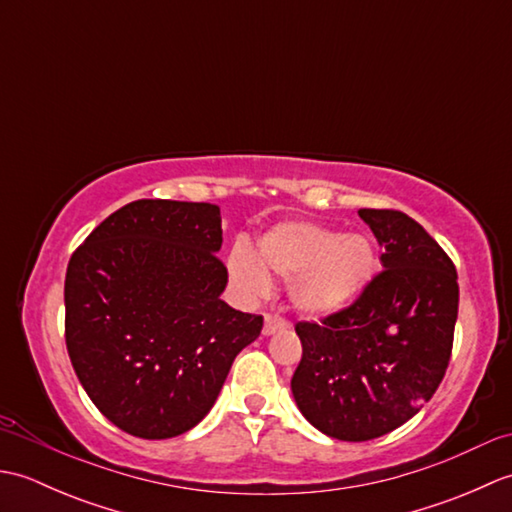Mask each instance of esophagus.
Listing matches in <instances>:
<instances>
[{"instance_id":"1","label":"esophagus","mask_w":512,"mask_h":512,"mask_svg":"<svg viewBox=\"0 0 512 512\" xmlns=\"http://www.w3.org/2000/svg\"><path fill=\"white\" fill-rule=\"evenodd\" d=\"M286 328H288V323L281 319V317H275V314H266V317H264V334L266 336L275 334V332H281V330H286Z\"/></svg>"}]
</instances>
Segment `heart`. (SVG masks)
<instances>
[{"label":"heart","mask_w":512,"mask_h":512,"mask_svg":"<svg viewBox=\"0 0 512 512\" xmlns=\"http://www.w3.org/2000/svg\"><path fill=\"white\" fill-rule=\"evenodd\" d=\"M257 259L244 248L228 257V275L242 295L255 299L268 292V275L288 284L292 306L308 317H328L363 295L378 257L363 233L339 235L314 222H286L257 239Z\"/></svg>","instance_id":"b5f03b06"}]
</instances>
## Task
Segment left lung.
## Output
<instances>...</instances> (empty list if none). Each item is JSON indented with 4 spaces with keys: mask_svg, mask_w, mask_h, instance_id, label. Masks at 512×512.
<instances>
[{
    "mask_svg": "<svg viewBox=\"0 0 512 512\" xmlns=\"http://www.w3.org/2000/svg\"><path fill=\"white\" fill-rule=\"evenodd\" d=\"M358 215L385 248V270L352 306L295 325L303 354L290 380L312 427L345 442L385 436L436 394L460 301L453 262L416 220L391 209Z\"/></svg>",
    "mask_w": 512,
    "mask_h": 512,
    "instance_id": "1",
    "label": "left lung"
}]
</instances>
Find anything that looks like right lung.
Instances as JSON below:
<instances>
[{
  "instance_id": "right-lung-1",
  "label": "right lung",
  "mask_w": 512,
  "mask_h": 512,
  "mask_svg": "<svg viewBox=\"0 0 512 512\" xmlns=\"http://www.w3.org/2000/svg\"><path fill=\"white\" fill-rule=\"evenodd\" d=\"M220 206L136 200L103 220L65 273V345L103 416L176 438L215 405L264 319L222 301Z\"/></svg>"
}]
</instances>
